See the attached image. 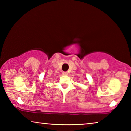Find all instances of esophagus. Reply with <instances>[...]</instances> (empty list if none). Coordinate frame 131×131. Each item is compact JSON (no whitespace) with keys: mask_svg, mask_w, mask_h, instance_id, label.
Returning a JSON list of instances; mask_svg holds the SVG:
<instances>
[{"mask_svg":"<svg viewBox=\"0 0 131 131\" xmlns=\"http://www.w3.org/2000/svg\"><path fill=\"white\" fill-rule=\"evenodd\" d=\"M62 74L63 75H68V73L67 72H63Z\"/></svg>","mask_w":131,"mask_h":131,"instance_id":"obj_1","label":"esophagus"}]
</instances>
